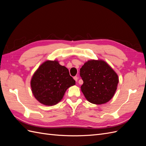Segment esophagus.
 I'll use <instances>...</instances> for the list:
<instances>
[{
  "label": "esophagus",
  "mask_w": 146,
  "mask_h": 146,
  "mask_svg": "<svg viewBox=\"0 0 146 146\" xmlns=\"http://www.w3.org/2000/svg\"><path fill=\"white\" fill-rule=\"evenodd\" d=\"M74 80H76V82H77V80H78V77L76 76V77H74Z\"/></svg>",
  "instance_id": "1"
}]
</instances>
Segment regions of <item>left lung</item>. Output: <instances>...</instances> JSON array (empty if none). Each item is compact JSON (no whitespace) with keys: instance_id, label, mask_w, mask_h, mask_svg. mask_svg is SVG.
Segmentation results:
<instances>
[{"instance_id":"1","label":"left lung","mask_w":146,"mask_h":146,"mask_svg":"<svg viewBox=\"0 0 146 146\" xmlns=\"http://www.w3.org/2000/svg\"><path fill=\"white\" fill-rule=\"evenodd\" d=\"M83 81L81 90L90 102L100 105L108 102L117 90V74L103 60L88 61L80 70Z\"/></svg>"}]
</instances>
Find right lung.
I'll return each mask as SVG.
<instances>
[{"label":"right lung","mask_w":146,"mask_h":146,"mask_svg":"<svg viewBox=\"0 0 146 146\" xmlns=\"http://www.w3.org/2000/svg\"><path fill=\"white\" fill-rule=\"evenodd\" d=\"M30 84L36 99L43 105L52 106L63 99L66 91L76 85V81L58 61L48 60L34 73Z\"/></svg>","instance_id":"right-lung-1"}]
</instances>
